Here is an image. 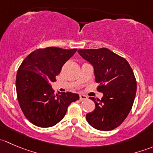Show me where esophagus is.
Segmentation results:
<instances>
[{
	"label": "esophagus",
	"instance_id": "34e87169",
	"mask_svg": "<svg viewBox=\"0 0 153 153\" xmlns=\"http://www.w3.org/2000/svg\"><path fill=\"white\" fill-rule=\"evenodd\" d=\"M88 99V97L85 95H80V101H85Z\"/></svg>",
	"mask_w": 153,
	"mask_h": 153
}]
</instances>
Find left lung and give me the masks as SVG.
I'll return each instance as SVG.
<instances>
[{"label": "left lung", "instance_id": "1", "mask_svg": "<svg viewBox=\"0 0 153 153\" xmlns=\"http://www.w3.org/2000/svg\"><path fill=\"white\" fill-rule=\"evenodd\" d=\"M78 53L94 67L97 89L101 100L89 97L95 109L86 114L90 126L102 131L115 129L129 115L135 100L137 84L135 75L125 58L106 48L78 49Z\"/></svg>", "mask_w": 153, "mask_h": 153}]
</instances>
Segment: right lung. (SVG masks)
<instances>
[{
    "instance_id": "1",
    "label": "right lung",
    "mask_w": 153,
    "mask_h": 153,
    "mask_svg": "<svg viewBox=\"0 0 153 153\" xmlns=\"http://www.w3.org/2000/svg\"><path fill=\"white\" fill-rule=\"evenodd\" d=\"M77 51L47 47L33 51L24 60L16 75V92L23 113L40 127L55 126L64 118L71 103L79 100L72 92L54 93L52 82Z\"/></svg>"
}]
</instances>
